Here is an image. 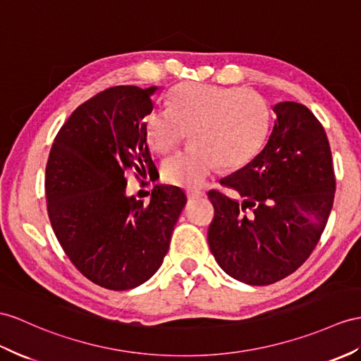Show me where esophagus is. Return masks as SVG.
Masks as SVG:
<instances>
[{
    "label": "esophagus",
    "mask_w": 361,
    "mask_h": 361,
    "mask_svg": "<svg viewBox=\"0 0 361 361\" xmlns=\"http://www.w3.org/2000/svg\"><path fill=\"white\" fill-rule=\"evenodd\" d=\"M185 195L188 199H197V197H204L205 192L202 190H187Z\"/></svg>",
    "instance_id": "34e87169"
}]
</instances>
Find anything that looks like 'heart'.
<instances>
[{
	"label": "heart",
	"instance_id": "1",
	"mask_svg": "<svg viewBox=\"0 0 361 361\" xmlns=\"http://www.w3.org/2000/svg\"><path fill=\"white\" fill-rule=\"evenodd\" d=\"M147 140L157 153H169L191 130V145L162 164L171 185L200 187L219 165L233 170L251 162L265 142L269 107L262 96L239 87L182 82L169 94V109L144 118Z\"/></svg>",
	"mask_w": 361,
	"mask_h": 361
}]
</instances>
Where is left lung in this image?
<instances>
[{"mask_svg":"<svg viewBox=\"0 0 361 361\" xmlns=\"http://www.w3.org/2000/svg\"><path fill=\"white\" fill-rule=\"evenodd\" d=\"M267 145L211 190L208 243L228 276L271 285L300 268L326 226L336 192L329 140L320 121L297 102H279Z\"/></svg>","mask_w":361,"mask_h":361,"instance_id":"8db88e82","label":"left lung"}]
</instances>
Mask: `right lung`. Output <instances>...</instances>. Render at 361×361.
<instances>
[{
  "label": "right lung",
  "instance_id": "add662e5",
  "mask_svg": "<svg viewBox=\"0 0 361 361\" xmlns=\"http://www.w3.org/2000/svg\"><path fill=\"white\" fill-rule=\"evenodd\" d=\"M157 87L118 85L79 105L46 165L47 213L58 242L93 283L127 291L162 265L187 197L156 185L150 204L126 196V171L154 173L144 118Z\"/></svg>",
  "mask_w": 361,
  "mask_h": 361
}]
</instances>
